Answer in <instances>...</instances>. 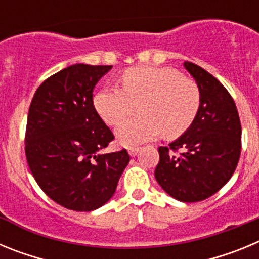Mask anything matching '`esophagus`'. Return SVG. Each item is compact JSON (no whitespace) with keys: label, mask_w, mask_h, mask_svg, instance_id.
Listing matches in <instances>:
<instances>
[{"label":"esophagus","mask_w":259,"mask_h":259,"mask_svg":"<svg viewBox=\"0 0 259 259\" xmlns=\"http://www.w3.org/2000/svg\"><path fill=\"white\" fill-rule=\"evenodd\" d=\"M139 148H135V146H132V148H128V153H130V155L131 157H135V155H137V153H139Z\"/></svg>","instance_id":"34e87169"}]
</instances>
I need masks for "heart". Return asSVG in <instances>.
<instances>
[{
  "instance_id": "b5f03b06",
  "label": "heart",
  "mask_w": 259,
  "mask_h": 259,
  "mask_svg": "<svg viewBox=\"0 0 259 259\" xmlns=\"http://www.w3.org/2000/svg\"><path fill=\"white\" fill-rule=\"evenodd\" d=\"M122 87H106L95 96L98 115L109 125H118L135 113L141 115L116 130L119 143L137 145L157 139L182 136L194 122L201 105L197 83L171 67L136 66L122 75Z\"/></svg>"
}]
</instances>
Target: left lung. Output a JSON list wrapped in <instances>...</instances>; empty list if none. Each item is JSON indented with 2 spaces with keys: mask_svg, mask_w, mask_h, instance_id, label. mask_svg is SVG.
<instances>
[{
  "mask_svg": "<svg viewBox=\"0 0 259 259\" xmlns=\"http://www.w3.org/2000/svg\"><path fill=\"white\" fill-rule=\"evenodd\" d=\"M184 67L200 88V110L184 135L158 148L154 176L171 197L198 202L217 193L236 170L241 124L235 101L223 84L192 62H184Z\"/></svg>",
  "mask_w": 259,
  "mask_h": 259,
  "instance_id": "1",
  "label": "left lung"
}]
</instances>
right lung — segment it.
<instances>
[{
    "label": "right lung",
    "instance_id": "obj_1",
    "mask_svg": "<svg viewBox=\"0 0 259 259\" xmlns=\"http://www.w3.org/2000/svg\"><path fill=\"white\" fill-rule=\"evenodd\" d=\"M111 66L76 63L42 81L29 105L26 157L38 187L75 211L101 207L130 162L127 150L100 154L114 140L96 111L93 88Z\"/></svg>",
    "mask_w": 259,
    "mask_h": 259
}]
</instances>
